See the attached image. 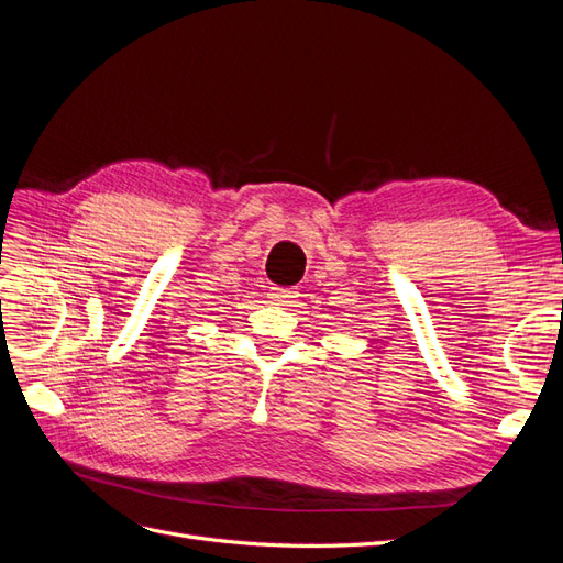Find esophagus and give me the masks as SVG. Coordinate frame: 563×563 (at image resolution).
Returning <instances> with one entry per match:
<instances>
[{
    "instance_id": "34e87169",
    "label": "esophagus",
    "mask_w": 563,
    "mask_h": 563,
    "mask_svg": "<svg viewBox=\"0 0 563 563\" xmlns=\"http://www.w3.org/2000/svg\"><path fill=\"white\" fill-rule=\"evenodd\" d=\"M298 298V290L294 288H273L269 290V300H273L275 305H282V307H290L296 302Z\"/></svg>"
}]
</instances>
